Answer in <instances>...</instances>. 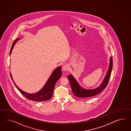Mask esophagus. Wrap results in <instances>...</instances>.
Segmentation results:
<instances>
[{
  "label": "esophagus",
  "instance_id": "34e87169",
  "mask_svg": "<svg viewBox=\"0 0 131 131\" xmlns=\"http://www.w3.org/2000/svg\"><path fill=\"white\" fill-rule=\"evenodd\" d=\"M69 66L67 64H64L62 67V69L64 71H67L69 70Z\"/></svg>",
  "mask_w": 131,
  "mask_h": 131
}]
</instances>
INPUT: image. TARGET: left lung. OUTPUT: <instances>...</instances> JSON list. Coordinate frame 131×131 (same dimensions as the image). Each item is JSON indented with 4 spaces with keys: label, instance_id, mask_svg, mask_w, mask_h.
Segmentation results:
<instances>
[{
    "label": "left lung",
    "instance_id": "left-lung-1",
    "mask_svg": "<svg viewBox=\"0 0 131 131\" xmlns=\"http://www.w3.org/2000/svg\"><path fill=\"white\" fill-rule=\"evenodd\" d=\"M113 66V60L112 58L111 57L110 59V62L109 68L107 73V74L105 76L102 83L100 85L99 87L96 88L91 90H87L83 89L81 87L79 84L76 80L73 77V76L70 74L68 76V78L70 82V83L71 86V89L73 94L74 95L81 98H87L93 96L97 95L107 87V83H108V80L110 79V76L111 74V71Z\"/></svg>",
    "mask_w": 131,
    "mask_h": 131
}]
</instances>
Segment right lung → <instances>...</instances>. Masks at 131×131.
Returning a JSON list of instances; mask_svg holds the SVG:
<instances>
[{"label":"right lung","mask_w":131,"mask_h":131,"mask_svg":"<svg viewBox=\"0 0 131 131\" xmlns=\"http://www.w3.org/2000/svg\"><path fill=\"white\" fill-rule=\"evenodd\" d=\"M19 40L20 38H18L14 41L13 43L12 44V47L11 48L10 54H11L13 48L14 47L15 44H16L17 41ZM10 74L12 81L15 84V85L16 86L17 88L21 93V94L23 95H24L26 98L34 101H45L51 98L56 83L62 75V71L61 67L57 68L53 72L51 75L50 76V77L48 79V81L47 82V83H46L43 87L39 91L36 93L35 94H29L21 90L20 88H19V87L16 85V83H15L14 80L12 78V75L10 72Z\"/></svg>","instance_id":"obj_1"}]
</instances>
